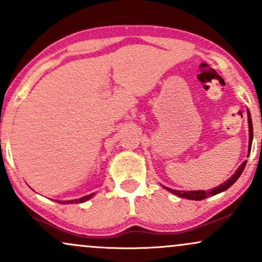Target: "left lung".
I'll return each mask as SVG.
<instances>
[{
    "label": "left lung",
    "mask_w": 262,
    "mask_h": 262,
    "mask_svg": "<svg viewBox=\"0 0 262 262\" xmlns=\"http://www.w3.org/2000/svg\"><path fill=\"white\" fill-rule=\"evenodd\" d=\"M248 121H249V152H250L251 143H252V122H251L250 112H249V111H248ZM245 166H246V161H244L242 165H240L239 169L235 171V173H234V175L231 176L228 181H225L224 183H222V185H219L218 187L212 188L210 191H177V189L165 187V186H164V188L167 189V191H170L171 193L176 194V196H179L181 198H186V200L202 201V200H204V198H207L209 196H214V194L219 193V192H223V191H225V189L229 188L230 186L233 185V183L235 182L237 179H239L240 175H242V172L244 171Z\"/></svg>",
    "instance_id": "obj_1"
}]
</instances>
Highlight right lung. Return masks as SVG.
Segmentation results:
<instances>
[{"label": "right lung", "instance_id": "add662e5", "mask_svg": "<svg viewBox=\"0 0 262 262\" xmlns=\"http://www.w3.org/2000/svg\"><path fill=\"white\" fill-rule=\"evenodd\" d=\"M93 194L95 193H91V194H89V196H85V197H82V198H79V200H73V201H62V202H60V203H62V204H68V203H81V202H85V201H87V200H90V198H91Z\"/></svg>", "mask_w": 262, "mask_h": 262}]
</instances>
